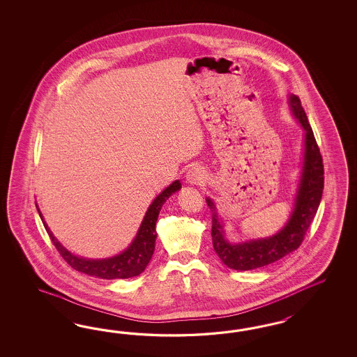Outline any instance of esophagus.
Wrapping results in <instances>:
<instances>
[{"mask_svg": "<svg viewBox=\"0 0 357 357\" xmlns=\"http://www.w3.org/2000/svg\"><path fill=\"white\" fill-rule=\"evenodd\" d=\"M204 178H206V175H204V170L200 167V166H194V167H191L190 170H188V173L185 175V181H187V183L190 184H200L204 182Z\"/></svg>", "mask_w": 357, "mask_h": 357, "instance_id": "esophagus-1", "label": "esophagus"}]
</instances>
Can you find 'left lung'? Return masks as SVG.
I'll use <instances>...</instances> for the list:
<instances>
[{
	"instance_id": "1",
	"label": "left lung",
	"mask_w": 357,
	"mask_h": 357,
	"mask_svg": "<svg viewBox=\"0 0 357 357\" xmlns=\"http://www.w3.org/2000/svg\"><path fill=\"white\" fill-rule=\"evenodd\" d=\"M288 103L293 116L300 121L305 132V146L303 170L294 197V208L287 224L271 237L231 243L225 238L224 222L217 213L213 200L206 197V204L212 211L213 249L221 261L231 270L260 268L298 249L321 203L324 183L322 155L300 98L291 94Z\"/></svg>"
}]
</instances>
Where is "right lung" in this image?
Segmentation results:
<instances>
[{"label":"right lung","instance_id":"obj_1","mask_svg":"<svg viewBox=\"0 0 357 357\" xmlns=\"http://www.w3.org/2000/svg\"><path fill=\"white\" fill-rule=\"evenodd\" d=\"M182 188V184L179 181H175L166 187L161 194L158 195L153 203H151L144 220L141 222L139 231L135 239L132 241L130 246L124 251H121L118 255L106 258V259H87L84 257H77L70 251L65 249L64 246L56 239L52 231L50 230L48 225L44 222L43 215L40 209L36 206L39 212V216L43 221L44 227L54 242V248L60 252V255L64 258L65 261L78 272H82L89 276H96L99 279L114 280V279H130L139 276L141 272L146 268L148 263L151 261V255L155 248V222L160 215V211L162 208L165 202L176 191Z\"/></svg>","mask_w":357,"mask_h":357}]
</instances>
